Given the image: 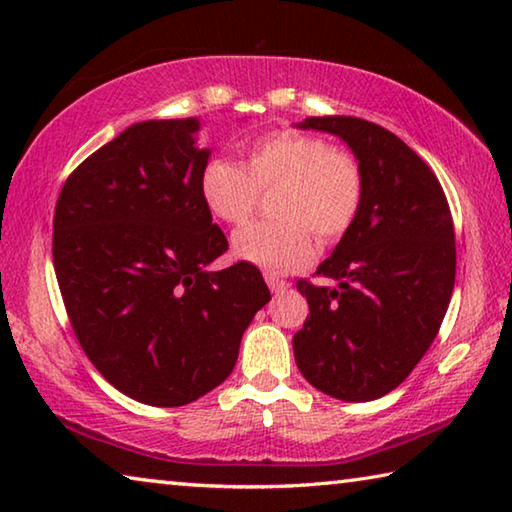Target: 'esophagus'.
Segmentation results:
<instances>
[{
    "mask_svg": "<svg viewBox=\"0 0 512 512\" xmlns=\"http://www.w3.org/2000/svg\"><path fill=\"white\" fill-rule=\"evenodd\" d=\"M266 284H268V289H271L273 293H282V291H287L291 287L287 280H280V277H275L271 273H266Z\"/></svg>",
    "mask_w": 512,
    "mask_h": 512,
    "instance_id": "obj_1",
    "label": "esophagus"
}]
</instances>
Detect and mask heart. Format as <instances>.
Returning <instances> with one entry per match:
<instances>
[{
  "instance_id": "obj_1",
  "label": "heart",
  "mask_w": 512,
  "mask_h": 512,
  "mask_svg": "<svg viewBox=\"0 0 512 512\" xmlns=\"http://www.w3.org/2000/svg\"><path fill=\"white\" fill-rule=\"evenodd\" d=\"M275 221H259L232 237L239 259L268 273H293L314 259V235L332 244L357 219L363 169L352 153L323 137L282 128L248 146L246 164L214 158L201 173V198L214 219L239 225L273 192Z\"/></svg>"
}]
</instances>
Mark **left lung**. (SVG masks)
<instances>
[{
	"mask_svg": "<svg viewBox=\"0 0 512 512\" xmlns=\"http://www.w3.org/2000/svg\"><path fill=\"white\" fill-rule=\"evenodd\" d=\"M300 128L339 135L363 169V203L316 275L298 280L309 316L293 336L311 386L370 402L411 375L436 339L456 277L454 223L438 178L400 137L359 117H307Z\"/></svg>",
	"mask_w": 512,
	"mask_h": 512,
	"instance_id": "1",
	"label": "left lung"
}]
</instances>
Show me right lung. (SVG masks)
<instances>
[{"instance_id": "obj_1", "label": "right lung", "mask_w": 512, "mask_h": 512, "mask_svg": "<svg viewBox=\"0 0 512 512\" xmlns=\"http://www.w3.org/2000/svg\"><path fill=\"white\" fill-rule=\"evenodd\" d=\"M198 119L128 126L76 167L54 212V268L69 323L133 400L183 406L230 375L271 300L259 268L207 271L228 250L201 198L210 151Z\"/></svg>"}]
</instances>
